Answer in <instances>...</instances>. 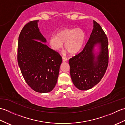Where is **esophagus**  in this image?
Returning <instances> with one entry per match:
<instances>
[{
	"mask_svg": "<svg viewBox=\"0 0 125 125\" xmlns=\"http://www.w3.org/2000/svg\"><path fill=\"white\" fill-rule=\"evenodd\" d=\"M62 60H63V62H65V61H67L68 59H67V58H66V57H65L62 56Z\"/></svg>",
	"mask_w": 125,
	"mask_h": 125,
	"instance_id": "esophagus-1",
	"label": "esophagus"
}]
</instances>
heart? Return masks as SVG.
Returning a JSON list of instances; mask_svg holds the SVG:
<instances>
[{"instance_id": "obj_1", "label": "heart", "mask_w": 125, "mask_h": 125, "mask_svg": "<svg viewBox=\"0 0 125 125\" xmlns=\"http://www.w3.org/2000/svg\"><path fill=\"white\" fill-rule=\"evenodd\" d=\"M85 35L81 28L67 27L60 31L57 35H53L48 40L52 48L57 51L63 46L71 55H75L83 47Z\"/></svg>"}]
</instances>
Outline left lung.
<instances>
[{
    "mask_svg": "<svg viewBox=\"0 0 125 125\" xmlns=\"http://www.w3.org/2000/svg\"><path fill=\"white\" fill-rule=\"evenodd\" d=\"M94 28L82 51L70 58V73L77 88L87 90L97 85L106 71L108 63V39L102 28L94 20ZM97 45L100 51L95 52Z\"/></svg>",
    "mask_w": 125,
    "mask_h": 125,
    "instance_id": "left-lung-1",
    "label": "left lung"
}]
</instances>
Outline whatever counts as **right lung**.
I'll list each match as a JSON object with an SVG mask.
<instances>
[{
    "instance_id": "right-lung-1",
    "label": "right lung",
    "mask_w": 125,
    "mask_h": 125,
    "mask_svg": "<svg viewBox=\"0 0 125 125\" xmlns=\"http://www.w3.org/2000/svg\"><path fill=\"white\" fill-rule=\"evenodd\" d=\"M39 20L27 23L21 31L18 44V63L26 83L34 91H51L57 83L62 58L45 43Z\"/></svg>"
}]
</instances>
